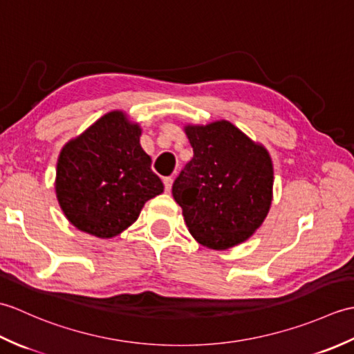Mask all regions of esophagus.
I'll return each instance as SVG.
<instances>
[{
    "instance_id": "34e87169",
    "label": "esophagus",
    "mask_w": 354,
    "mask_h": 354,
    "mask_svg": "<svg viewBox=\"0 0 354 354\" xmlns=\"http://www.w3.org/2000/svg\"><path fill=\"white\" fill-rule=\"evenodd\" d=\"M171 184H173L171 176L164 178V189H165V192H167V193H170V190H171Z\"/></svg>"
}]
</instances>
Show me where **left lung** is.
Instances as JSON below:
<instances>
[{"label": "left lung", "mask_w": 354, "mask_h": 354, "mask_svg": "<svg viewBox=\"0 0 354 354\" xmlns=\"http://www.w3.org/2000/svg\"><path fill=\"white\" fill-rule=\"evenodd\" d=\"M193 158L171 187L190 234L228 250L254 234L272 202L274 170L266 149L230 122L187 126Z\"/></svg>", "instance_id": "left-lung-1"}]
</instances>
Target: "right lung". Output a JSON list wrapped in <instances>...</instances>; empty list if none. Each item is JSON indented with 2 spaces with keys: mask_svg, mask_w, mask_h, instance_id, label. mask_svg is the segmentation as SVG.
Masks as SVG:
<instances>
[{
  "mask_svg": "<svg viewBox=\"0 0 354 354\" xmlns=\"http://www.w3.org/2000/svg\"><path fill=\"white\" fill-rule=\"evenodd\" d=\"M141 129L114 111L66 142L57 160L56 194L74 227L109 239L138 219L164 185L140 146Z\"/></svg>",
  "mask_w": 354,
  "mask_h": 354,
  "instance_id": "1",
  "label": "right lung"
}]
</instances>
